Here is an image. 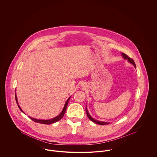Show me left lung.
I'll return each mask as SVG.
<instances>
[{"instance_id": "left-lung-1", "label": "left lung", "mask_w": 157, "mask_h": 157, "mask_svg": "<svg viewBox=\"0 0 157 157\" xmlns=\"http://www.w3.org/2000/svg\"><path fill=\"white\" fill-rule=\"evenodd\" d=\"M121 55H122V57L124 58V59L127 60L129 63H131V64H132V65L134 66V67L136 68V65H135V63L134 60L132 59H131V58H130L129 57H128V56H127V55H125V53H121ZM86 114H87V116H88V118H89L91 121H92L93 122H94V123H95V124H99V125H107V124H110V123H111V122H104V121H100L95 120V119H94V118H92V117L90 116V113H89L88 111V109H87L86 105Z\"/></svg>"}]
</instances>
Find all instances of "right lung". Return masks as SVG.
Masks as SVG:
<instances>
[{
	"label": "right lung",
	"instance_id": "right-lung-1",
	"mask_svg": "<svg viewBox=\"0 0 157 157\" xmlns=\"http://www.w3.org/2000/svg\"><path fill=\"white\" fill-rule=\"evenodd\" d=\"M71 97L67 99V101H66V102H65V105H64V106H63V108L62 111H61V112L59 114L58 116L55 117V118H52V119H50V120H37V119H35V118H32V117H29V118L30 119H31V120H33V121L36 122L40 123V124H46V125L52 124L53 123H55V122H56L59 121L60 120H61V119L63 118V115H64V114H65V113L67 108V104H68V102H69V99H70ZM15 99H16V103H17V106H18L19 108L20 109V110H21L23 113H25V112L23 111L22 109H21V106H20L19 105L16 94H15Z\"/></svg>",
	"mask_w": 157,
	"mask_h": 157
}]
</instances>
